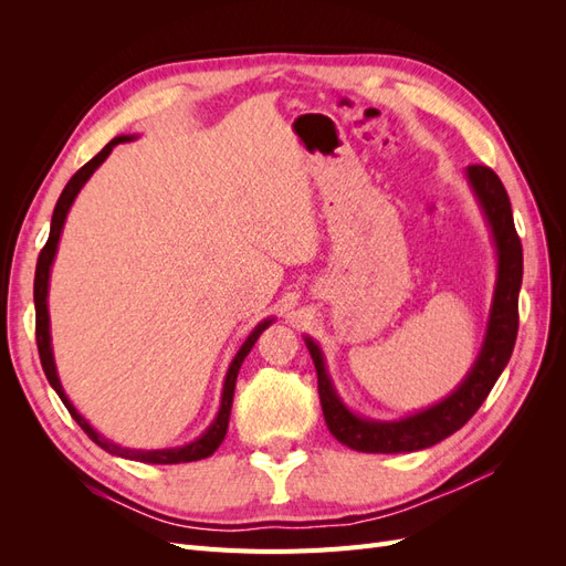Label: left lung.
Returning a JSON list of instances; mask_svg holds the SVG:
<instances>
[{
  "instance_id": "left-lung-1",
  "label": "left lung",
  "mask_w": 566,
  "mask_h": 566,
  "mask_svg": "<svg viewBox=\"0 0 566 566\" xmlns=\"http://www.w3.org/2000/svg\"><path fill=\"white\" fill-rule=\"evenodd\" d=\"M468 181L491 229L495 254H499V279H495V293L491 302L482 352H479L474 366L453 394H449L443 401L420 410V413L401 420L382 422L358 418L337 397L331 375L325 370L323 352L318 349L316 342L312 337H304L318 375V397L325 424H328L331 434L339 443H345V447L354 451L410 453L430 449L441 439L451 437L484 403L495 380L501 378L503 368L507 366L512 349H515L520 328L517 304L522 287V243L515 229V219H512L510 198L503 181L491 167L470 165Z\"/></svg>"
}]
</instances>
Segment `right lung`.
<instances>
[{
  "instance_id": "1",
  "label": "right lung",
  "mask_w": 566,
  "mask_h": 566,
  "mask_svg": "<svg viewBox=\"0 0 566 566\" xmlns=\"http://www.w3.org/2000/svg\"><path fill=\"white\" fill-rule=\"evenodd\" d=\"M134 136H115L113 142H108L104 148H101V153H96V156L80 167L77 172L71 177V181L65 184L63 193L56 202L54 208V217H51V229H49V241L46 245L42 248L40 256H38V269H35V335H38V349H40V361H42V368H44V375L49 385L56 389V394L61 397V401L65 403L67 413L73 416V420L82 427L84 432H87V437L98 443L101 449L113 453V455H119V458H129V460H139V462H153V465H177V462H193V460H202L212 455L219 443L224 441L227 437V430H229V416H231V403H233V389H235V378H238V370H241V364L245 361V356L250 354V349L254 347L256 337H260L269 325L273 323V318H266L262 321L256 328L250 333V337L243 342V347L238 349V354L233 356V361L229 366V373H227V380H224V391H221V406H219V413L214 418V422L205 430L196 441L191 443H184V447H177V449H156V451H142V449H123L117 447V443H113L111 439L101 437L94 427L84 420L77 408L71 403V399L65 397V391L61 387V380H59V373H56V364H54V352H51V335H49V310H46V295H49V273H51V264H54V256H56V248H59V241H61V231H63V224H65V217H67V210H71L73 200L77 198L80 188L87 184V179L96 172V167L104 163L111 150L117 146V144H125V142H132Z\"/></svg>"
}]
</instances>
